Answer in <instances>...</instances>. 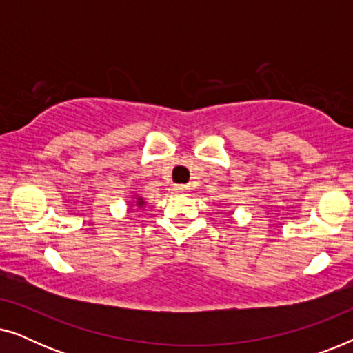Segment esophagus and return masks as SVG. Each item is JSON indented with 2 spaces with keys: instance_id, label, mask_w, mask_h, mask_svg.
Returning <instances> with one entry per match:
<instances>
[{
  "instance_id": "esophagus-1",
  "label": "esophagus",
  "mask_w": 353,
  "mask_h": 353,
  "mask_svg": "<svg viewBox=\"0 0 353 353\" xmlns=\"http://www.w3.org/2000/svg\"><path fill=\"white\" fill-rule=\"evenodd\" d=\"M173 191L178 192V194H183V192L188 191V188L185 185H175V188H173Z\"/></svg>"
}]
</instances>
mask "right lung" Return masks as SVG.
Returning a JSON list of instances; mask_svg holds the SVG:
<instances>
[{
	"label": "right lung",
	"mask_w": 353,
	"mask_h": 353,
	"mask_svg": "<svg viewBox=\"0 0 353 353\" xmlns=\"http://www.w3.org/2000/svg\"><path fill=\"white\" fill-rule=\"evenodd\" d=\"M144 205H146V201H144V197L134 194L132 197V202H130L128 207H137L138 210H144Z\"/></svg>",
	"instance_id": "right-lung-1"
}]
</instances>
